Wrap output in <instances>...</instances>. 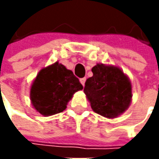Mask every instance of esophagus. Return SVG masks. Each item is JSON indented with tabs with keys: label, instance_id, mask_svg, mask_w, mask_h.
Returning a JSON list of instances; mask_svg holds the SVG:
<instances>
[{
	"label": "esophagus",
	"instance_id": "obj_1",
	"mask_svg": "<svg viewBox=\"0 0 159 159\" xmlns=\"http://www.w3.org/2000/svg\"><path fill=\"white\" fill-rule=\"evenodd\" d=\"M80 83L82 84V86L84 87V86H85V82H86V78H81V79L80 80Z\"/></svg>",
	"mask_w": 159,
	"mask_h": 159
}]
</instances>
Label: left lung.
Instances as JSON below:
<instances>
[{"instance_id":"8db88e82","label":"left lung","mask_w":159,"mask_h":159,"mask_svg":"<svg viewBox=\"0 0 159 159\" xmlns=\"http://www.w3.org/2000/svg\"><path fill=\"white\" fill-rule=\"evenodd\" d=\"M93 77L85 83L84 92L95 112L113 119L128 108L132 98L131 83L118 67L97 64Z\"/></svg>"}]
</instances>
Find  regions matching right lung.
I'll return each mask as SVG.
<instances>
[{
	"label": "right lung",
	"instance_id": "add662e5",
	"mask_svg": "<svg viewBox=\"0 0 159 159\" xmlns=\"http://www.w3.org/2000/svg\"><path fill=\"white\" fill-rule=\"evenodd\" d=\"M83 89L73 72L57 62L42 69L31 88V100L37 111L51 116L65 110L72 95Z\"/></svg>",
	"mask_w": 159,
	"mask_h": 159
}]
</instances>
